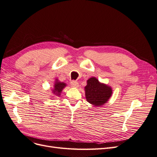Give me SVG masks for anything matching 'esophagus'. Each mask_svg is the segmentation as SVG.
Returning a JSON list of instances; mask_svg holds the SVG:
<instances>
[{
    "label": "esophagus",
    "mask_w": 157,
    "mask_h": 157,
    "mask_svg": "<svg viewBox=\"0 0 157 157\" xmlns=\"http://www.w3.org/2000/svg\"><path fill=\"white\" fill-rule=\"evenodd\" d=\"M71 85L73 87H78V83L75 80H72L71 82Z\"/></svg>",
    "instance_id": "obj_1"
}]
</instances>
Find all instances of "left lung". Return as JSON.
<instances>
[{
  "label": "left lung",
  "mask_w": 157,
  "mask_h": 157,
  "mask_svg": "<svg viewBox=\"0 0 157 157\" xmlns=\"http://www.w3.org/2000/svg\"><path fill=\"white\" fill-rule=\"evenodd\" d=\"M85 91L87 101L95 106L102 105L107 102L112 94L109 86L100 83L95 77L87 80Z\"/></svg>",
  "instance_id": "8db88e82"
}]
</instances>
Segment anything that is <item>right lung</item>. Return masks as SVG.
Listing matches in <instances>:
<instances>
[{
  "label": "right lung",
  "instance_id": "obj_1",
  "mask_svg": "<svg viewBox=\"0 0 157 157\" xmlns=\"http://www.w3.org/2000/svg\"><path fill=\"white\" fill-rule=\"evenodd\" d=\"M66 86V84L64 82H59V81H56L53 92L54 93V94H55V95L59 96L60 95V93L62 92V90H63V88Z\"/></svg>",
  "mask_w": 157,
  "mask_h": 157
}]
</instances>
